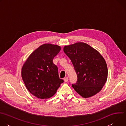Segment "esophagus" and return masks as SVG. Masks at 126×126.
Masks as SVG:
<instances>
[{
	"mask_svg": "<svg viewBox=\"0 0 126 126\" xmlns=\"http://www.w3.org/2000/svg\"><path fill=\"white\" fill-rule=\"evenodd\" d=\"M68 77H65V78H64V82H67L68 81Z\"/></svg>",
	"mask_w": 126,
	"mask_h": 126,
	"instance_id": "obj_1",
	"label": "esophagus"
}]
</instances>
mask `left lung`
Masks as SVG:
<instances>
[{"label":"left lung","instance_id":"1","mask_svg":"<svg viewBox=\"0 0 126 126\" xmlns=\"http://www.w3.org/2000/svg\"><path fill=\"white\" fill-rule=\"evenodd\" d=\"M64 53L72 63L77 81L72 84L76 92L85 98L99 93L108 77L106 62L96 49L83 42L65 46Z\"/></svg>","mask_w":126,"mask_h":126}]
</instances>
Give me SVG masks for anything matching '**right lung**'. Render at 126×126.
Instances as JSON below:
<instances>
[{"mask_svg": "<svg viewBox=\"0 0 126 126\" xmlns=\"http://www.w3.org/2000/svg\"><path fill=\"white\" fill-rule=\"evenodd\" d=\"M60 50L57 45L44 44L35 50L23 65L22 80L29 92L38 98L52 97L64 82L59 78L58 68L53 63Z\"/></svg>", "mask_w": 126, "mask_h": 126, "instance_id": "1", "label": "right lung"}]
</instances>
